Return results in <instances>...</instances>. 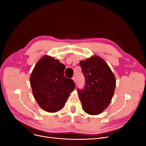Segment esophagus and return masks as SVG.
Segmentation results:
<instances>
[{
    "label": "esophagus",
    "instance_id": "34e87169",
    "mask_svg": "<svg viewBox=\"0 0 146 146\" xmlns=\"http://www.w3.org/2000/svg\"><path fill=\"white\" fill-rule=\"evenodd\" d=\"M72 80H74V82H75V83L76 84V77H72Z\"/></svg>",
    "mask_w": 146,
    "mask_h": 146
}]
</instances>
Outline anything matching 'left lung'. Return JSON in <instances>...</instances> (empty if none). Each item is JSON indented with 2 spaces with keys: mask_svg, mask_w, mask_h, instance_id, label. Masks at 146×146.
Segmentation results:
<instances>
[{
  "mask_svg": "<svg viewBox=\"0 0 146 146\" xmlns=\"http://www.w3.org/2000/svg\"><path fill=\"white\" fill-rule=\"evenodd\" d=\"M85 79L83 90H77L83 110L97 115L107 108L116 86L114 75L105 61L98 56L80 61Z\"/></svg>",
  "mask_w": 146,
  "mask_h": 146,
  "instance_id": "1",
  "label": "left lung"
}]
</instances>
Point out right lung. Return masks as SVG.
<instances>
[{
  "instance_id": "add662e5",
  "label": "right lung",
  "mask_w": 146,
  "mask_h": 146,
  "mask_svg": "<svg viewBox=\"0 0 146 146\" xmlns=\"http://www.w3.org/2000/svg\"><path fill=\"white\" fill-rule=\"evenodd\" d=\"M65 66L54 57L39 60L30 76L33 94L40 107L49 113L62 109L76 88L74 81L64 76Z\"/></svg>"
}]
</instances>
